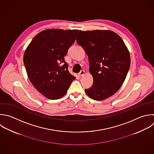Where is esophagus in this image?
Masks as SVG:
<instances>
[{"label":"esophagus","mask_w":154,"mask_h":154,"mask_svg":"<svg viewBox=\"0 0 154 154\" xmlns=\"http://www.w3.org/2000/svg\"><path fill=\"white\" fill-rule=\"evenodd\" d=\"M84 73H85V72H84V70H81V72L79 73L78 75H79V76H84Z\"/></svg>","instance_id":"1"}]
</instances>
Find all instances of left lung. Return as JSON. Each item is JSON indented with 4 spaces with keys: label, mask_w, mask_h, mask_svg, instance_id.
Here are the masks:
<instances>
[{
    "label": "left lung",
    "mask_w": 154,
    "mask_h": 154,
    "mask_svg": "<svg viewBox=\"0 0 154 154\" xmlns=\"http://www.w3.org/2000/svg\"><path fill=\"white\" fill-rule=\"evenodd\" d=\"M76 42L88 55L93 84L86 94L96 100L116 93L123 84L130 67L129 52L123 40L107 30L79 31Z\"/></svg>",
    "instance_id": "left-lung-1"
}]
</instances>
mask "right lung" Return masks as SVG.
<instances>
[{
    "label": "right lung",
    "mask_w": 154,
    "mask_h": 154,
    "mask_svg": "<svg viewBox=\"0 0 154 154\" xmlns=\"http://www.w3.org/2000/svg\"><path fill=\"white\" fill-rule=\"evenodd\" d=\"M78 30L47 29L38 34L26 48L23 63L34 87L50 99L66 94L75 78L68 70L64 57Z\"/></svg>",
    "instance_id": "add662e5"
}]
</instances>
